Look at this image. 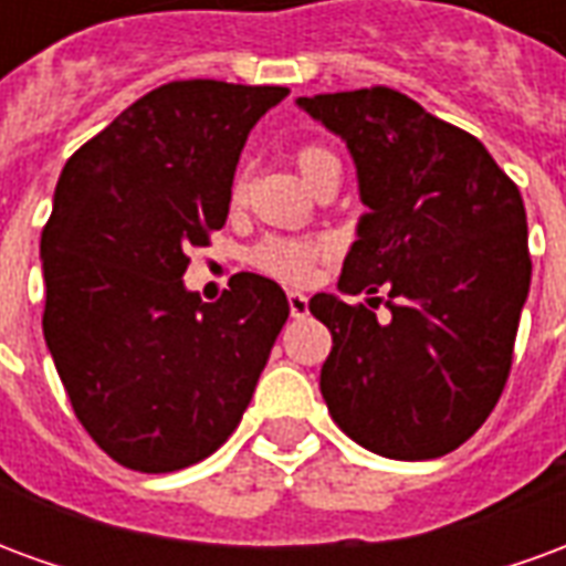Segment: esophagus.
Masks as SVG:
<instances>
[{
    "mask_svg": "<svg viewBox=\"0 0 566 566\" xmlns=\"http://www.w3.org/2000/svg\"><path fill=\"white\" fill-rule=\"evenodd\" d=\"M287 306H291V315H294V318H303L308 312V296L300 294V291H291V294H287Z\"/></svg>",
    "mask_w": 566,
    "mask_h": 566,
    "instance_id": "1",
    "label": "esophagus"
}]
</instances>
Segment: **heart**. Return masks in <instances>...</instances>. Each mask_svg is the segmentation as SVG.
<instances>
[{"mask_svg":"<svg viewBox=\"0 0 566 566\" xmlns=\"http://www.w3.org/2000/svg\"><path fill=\"white\" fill-rule=\"evenodd\" d=\"M336 163L331 150L321 148V145H306V148L296 150V166L303 178ZM327 251L324 242H312V239H266L254 248V266L263 272H270L275 279H287V282H303L308 279V272L315 266V260Z\"/></svg>","mask_w":566,"mask_h":566,"instance_id":"1","label":"heart"}]
</instances>
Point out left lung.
Here are the masks:
<instances>
[{
  "label": "left lung",
  "mask_w": 566,
  "mask_h": 566,
  "mask_svg": "<svg viewBox=\"0 0 566 566\" xmlns=\"http://www.w3.org/2000/svg\"><path fill=\"white\" fill-rule=\"evenodd\" d=\"M296 105L345 142L367 206L339 291L385 287L394 300L388 321L336 294L308 300L333 336L321 367L327 409L381 458L449 454L485 424L510 376L531 291L522 193L482 142L403 93L369 87Z\"/></svg>",
  "instance_id": "obj_1"
}]
</instances>
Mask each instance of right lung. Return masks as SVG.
I'll return each instance as SVG.
<instances>
[{
  "label": "right lung",
  "mask_w": 566,
  "mask_h": 566,
  "mask_svg": "<svg viewBox=\"0 0 566 566\" xmlns=\"http://www.w3.org/2000/svg\"><path fill=\"white\" fill-rule=\"evenodd\" d=\"M287 87L172 81L81 145L42 233L44 343L96 446L139 473H172L227 442L287 296L239 272L218 303L181 275L230 211L248 133Z\"/></svg>",
  "instance_id": "obj_1"
}]
</instances>
